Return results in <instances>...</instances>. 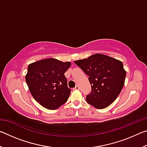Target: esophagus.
I'll list each match as a JSON object with an SVG mask.
<instances>
[{
    "mask_svg": "<svg viewBox=\"0 0 147 147\" xmlns=\"http://www.w3.org/2000/svg\"><path fill=\"white\" fill-rule=\"evenodd\" d=\"M79 89H80V88L78 86H76L75 88H74V90H79Z\"/></svg>",
    "mask_w": 147,
    "mask_h": 147,
    "instance_id": "1",
    "label": "esophagus"
}]
</instances>
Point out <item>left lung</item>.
Wrapping results in <instances>:
<instances>
[{"mask_svg": "<svg viewBox=\"0 0 147 147\" xmlns=\"http://www.w3.org/2000/svg\"><path fill=\"white\" fill-rule=\"evenodd\" d=\"M89 76L91 93L87 102L97 109H104L112 104L123 89L126 72L122 61L102 54L74 61Z\"/></svg>", "mask_w": 147, "mask_h": 147, "instance_id": "1", "label": "left lung"}]
</instances>
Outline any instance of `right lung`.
Wrapping results in <instances>:
<instances>
[{
  "mask_svg": "<svg viewBox=\"0 0 147 147\" xmlns=\"http://www.w3.org/2000/svg\"><path fill=\"white\" fill-rule=\"evenodd\" d=\"M70 61L47 58L29 64L25 79L32 95L39 104L48 109H56L68 100L71 89L64 73Z\"/></svg>",
  "mask_w": 147,
  "mask_h": 147,
  "instance_id": "add662e5",
  "label": "right lung"
}]
</instances>
